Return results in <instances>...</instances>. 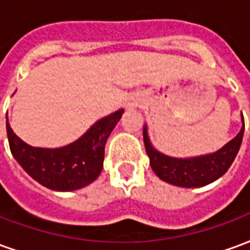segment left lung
<instances>
[{
    "mask_svg": "<svg viewBox=\"0 0 250 250\" xmlns=\"http://www.w3.org/2000/svg\"><path fill=\"white\" fill-rule=\"evenodd\" d=\"M242 118V128L229 143H226L218 151L202 155V157L179 159L165 155L157 151L150 143L147 136V128H143V141L150 165L154 173L159 178L168 184L181 186V188H201L205 185L214 182L215 179L222 177L230 167L236 158L237 152L241 146L244 136V116Z\"/></svg>",
    "mask_w": 250,
    "mask_h": 250,
    "instance_id": "8db88e82",
    "label": "left lung"
}]
</instances>
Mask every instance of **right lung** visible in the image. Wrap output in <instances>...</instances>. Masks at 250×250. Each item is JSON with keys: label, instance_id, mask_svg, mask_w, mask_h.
I'll return each instance as SVG.
<instances>
[{"label": "right lung", "instance_id": "add662e5", "mask_svg": "<svg viewBox=\"0 0 250 250\" xmlns=\"http://www.w3.org/2000/svg\"><path fill=\"white\" fill-rule=\"evenodd\" d=\"M125 109L96 122L84 135L60 148L32 147L16 135L6 120L10 151L20 166L39 184L56 191H71L87 186L103 170L104 147Z\"/></svg>", "mask_w": 250, "mask_h": 250}]
</instances>
